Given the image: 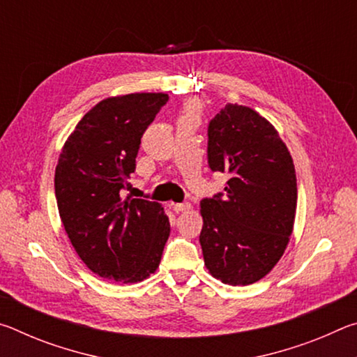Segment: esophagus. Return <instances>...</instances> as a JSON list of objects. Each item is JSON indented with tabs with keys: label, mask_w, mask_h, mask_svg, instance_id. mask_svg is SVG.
Returning <instances> with one entry per match:
<instances>
[{
	"label": "esophagus",
	"mask_w": 357,
	"mask_h": 357,
	"mask_svg": "<svg viewBox=\"0 0 357 357\" xmlns=\"http://www.w3.org/2000/svg\"><path fill=\"white\" fill-rule=\"evenodd\" d=\"M192 206L190 203H176L173 204V209L176 211V213H184V211H189Z\"/></svg>",
	"instance_id": "obj_1"
}]
</instances>
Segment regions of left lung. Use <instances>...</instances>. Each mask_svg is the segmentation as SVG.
Returning <instances> with one entry per match:
<instances>
[{
	"mask_svg": "<svg viewBox=\"0 0 357 357\" xmlns=\"http://www.w3.org/2000/svg\"><path fill=\"white\" fill-rule=\"evenodd\" d=\"M208 164L229 179L225 192L200 203L204 264L227 285H250L274 268L293 233V159L268 119L227 104L209 121Z\"/></svg>",
	"mask_w": 357,
	"mask_h": 357,
	"instance_id": "8db88e82",
	"label": "left lung"
}]
</instances>
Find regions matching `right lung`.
<instances>
[{
    "label": "right lung",
    "mask_w": 357,
    "mask_h": 357,
    "mask_svg": "<svg viewBox=\"0 0 357 357\" xmlns=\"http://www.w3.org/2000/svg\"><path fill=\"white\" fill-rule=\"evenodd\" d=\"M168 102L164 93L108 98L75 126L59 154L55 195L66 233L102 279L137 283L159 268L170 222L155 202L123 190L135 172L142 137Z\"/></svg>",
    "instance_id": "obj_1"
}]
</instances>
